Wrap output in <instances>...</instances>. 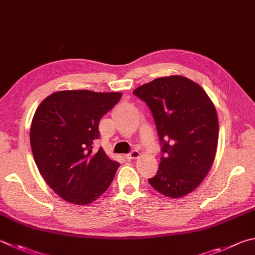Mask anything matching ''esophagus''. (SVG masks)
<instances>
[{
  "label": "esophagus",
  "instance_id": "34e87169",
  "mask_svg": "<svg viewBox=\"0 0 255 255\" xmlns=\"http://www.w3.org/2000/svg\"><path fill=\"white\" fill-rule=\"evenodd\" d=\"M140 157V152L139 151H137V150H133V151H131L130 154H127L126 155V158L127 159H137V158H139Z\"/></svg>",
  "mask_w": 255,
  "mask_h": 255
}]
</instances>
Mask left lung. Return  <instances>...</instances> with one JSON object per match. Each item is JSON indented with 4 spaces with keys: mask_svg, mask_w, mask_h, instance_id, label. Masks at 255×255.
<instances>
[{
    "mask_svg": "<svg viewBox=\"0 0 255 255\" xmlns=\"http://www.w3.org/2000/svg\"><path fill=\"white\" fill-rule=\"evenodd\" d=\"M133 95L150 108L164 154L148 182L170 198L195 191L216 155L219 118L213 101L198 83L178 75L157 78Z\"/></svg>",
    "mask_w": 255,
    "mask_h": 255,
    "instance_id": "8db88e82",
    "label": "left lung"
}]
</instances>
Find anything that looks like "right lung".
Returning <instances> with one entry per match:
<instances>
[{
  "instance_id": "1",
  "label": "right lung",
  "mask_w": 255,
  "mask_h": 255,
  "mask_svg": "<svg viewBox=\"0 0 255 255\" xmlns=\"http://www.w3.org/2000/svg\"><path fill=\"white\" fill-rule=\"evenodd\" d=\"M122 92L62 90L36 108L30 128L32 154L44 182L64 201L88 205L103 195L119 163L94 151L99 122Z\"/></svg>"
}]
</instances>
